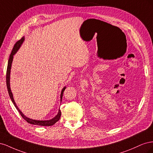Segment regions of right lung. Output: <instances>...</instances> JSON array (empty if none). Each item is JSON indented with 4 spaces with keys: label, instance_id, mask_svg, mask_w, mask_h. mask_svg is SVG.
Segmentation results:
<instances>
[{
    "label": "right lung",
    "instance_id": "1",
    "mask_svg": "<svg viewBox=\"0 0 153 153\" xmlns=\"http://www.w3.org/2000/svg\"><path fill=\"white\" fill-rule=\"evenodd\" d=\"M25 40V37L24 36L23 38L19 40L17 42L15 43V46L13 48L12 52L11 53V55L10 56V59H9L8 61V64H7V72H6V84H7V91H8V93L9 95H10V98L12 101L13 103L15 105V106L16 107V108L17 109V110L19 112V113L20 114V115H22V117L24 118L25 121L31 124H34V125H38V126H52L55 123H56L61 118V112L60 109H59V112L57 113V114L55 115V116L50 120H42V121H40V120H34V119H30L29 117H26L25 115L22 112V111H20V110L18 108V106L16 105V103L15 100H14L13 98V95L12 94V92L11 90V87H10V73H11V65H12V62H13V56L15 55L17 51L19 50V48H20L21 45H22V43H24V41ZM66 88V87H64L63 89H62L61 93V101H62V96H63V92L65 90V89Z\"/></svg>",
    "mask_w": 153,
    "mask_h": 153
}]
</instances>
